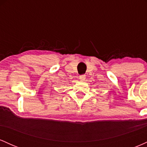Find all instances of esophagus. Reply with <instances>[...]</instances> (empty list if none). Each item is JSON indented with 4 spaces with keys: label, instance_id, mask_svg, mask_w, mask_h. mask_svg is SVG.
I'll return each instance as SVG.
<instances>
[{
    "label": "esophagus",
    "instance_id": "1",
    "mask_svg": "<svg viewBox=\"0 0 147 147\" xmlns=\"http://www.w3.org/2000/svg\"><path fill=\"white\" fill-rule=\"evenodd\" d=\"M79 79L82 81H84L86 79V76L84 75H80L79 76Z\"/></svg>",
    "mask_w": 147,
    "mask_h": 147
}]
</instances>
